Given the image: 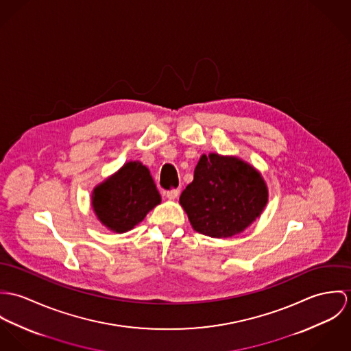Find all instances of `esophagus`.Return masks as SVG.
I'll use <instances>...</instances> for the list:
<instances>
[{
    "mask_svg": "<svg viewBox=\"0 0 351 351\" xmlns=\"http://www.w3.org/2000/svg\"><path fill=\"white\" fill-rule=\"evenodd\" d=\"M179 194H180V190H179V189H171V190L165 191V196H167L168 199H171V200L176 199V197L179 196Z\"/></svg>",
    "mask_w": 351,
    "mask_h": 351,
    "instance_id": "obj_1",
    "label": "esophagus"
}]
</instances>
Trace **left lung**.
Instances as JSON below:
<instances>
[{
    "mask_svg": "<svg viewBox=\"0 0 351 351\" xmlns=\"http://www.w3.org/2000/svg\"><path fill=\"white\" fill-rule=\"evenodd\" d=\"M179 202L197 233L229 238L261 215L268 203V187L250 164L238 157L210 154L199 158L194 180Z\"/></svg>",
    "mask_w": 351,
    "mask_h": 351,
    "instance_id": "left-lung-1",
    "label": "left lung"
}]
</instances>
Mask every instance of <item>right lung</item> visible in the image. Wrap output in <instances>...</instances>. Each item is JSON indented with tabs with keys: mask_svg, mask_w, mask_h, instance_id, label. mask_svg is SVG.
I'll return each mask as SVG.
<instances>
[{
	"mask_svg": "<svg viewBox=\"0 0 351 351\" xmlns=\"http://www.w3.org/2000/svg\"><path fill=\"white\" fill-rule=\"evenodd\" d=\"M161 202L149 169L140 161H129L97 186L91 204L98 219L114 233H125L138 225Z\"/></svg>",
	"mask_w": 351,
	"mask_h": 351,
	"instance_id": "right-lung-1",
	"label": "right lung"
}]
</instances>
